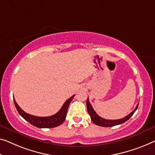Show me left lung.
I'll list each match as a JSON object with an SVG mask.
<instances>
[{
	"label": "left lung",
	"mask_w": 155,
	"mask_h": 155,
	"mask_svg": "<svg viewBox=\"0 0 155 155\" xmlns=\"http://www.w3.org/2000/svg\"><path fill=\"white\" fill-rule=\"evenodd\" d=\"M86 105H87V112H88L90 116H91V118L92 120V122H93L94 124H95L96 125H98L100 127H105L118 125V124H122L124 123V122H125L126 121H127L132 116L133 114H134V112L137 110L138 107V104L137 107L135 108V109L132 112L130 113L129 115H127V116L123 117V118L119 119V120H107V119L102 118V117L99 116V115L96 114V112L94 111L93 108L92 107V105L91 104V103H90L88 98L87 99Z\"/></svg>",
	"instance_id": "1"
}]
</instances>
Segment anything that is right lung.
<instances>
[{"label":"right lung","instance_id":"right-lung-1","mask_svg":"<svg viewBox=\"0 0 155 155\" xmlns=\"http://www.w3.org/2000/svg\"><path fill=\"white\" fill-rule=\"evenodd\" d=\"M74 94L73 96H71L70 98H69L68 100L64 103L63 107H62V108L60 109V110L57 113V114L48 117H38L26 114V113L24 111V110L19 107V106L17 104L15 98H14V102H15L16 108H17V111L18 112L19 115L23 117V118H24L26 121L28 122L29 123H31L32 125L38 128H53L61 125V124H63V122L64 121L67 115V112H68L69 105H70V104L71 100H72V99L74 98Z\"/></svg>","mask_w":155,"mask_h":155}]
</instances>
